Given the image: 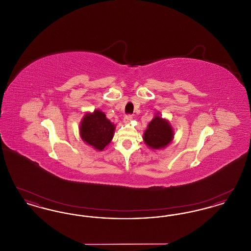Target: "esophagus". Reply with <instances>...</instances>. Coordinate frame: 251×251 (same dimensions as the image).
I'll return each instance as SVG.
<instances>
[{
    "label": "esophagus",
    "instance_id": "obj_1",
    "mask_svg": "<svg viewBox=\"0 0 251 251\" xmlns=\"http://www.w3.org/2000/svg\"><path fill=\"white\" fill-rule=\"evenodd\" d=\"M131 120H132V117H131V115H127V116L124 117V122L125 123H130Z\"/></svg>",
    "mask_w": 251,
    "mask_h": 251
}]
</instances>
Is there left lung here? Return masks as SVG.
I'll use <instances>...</instances> for the list:
<instances>
[{
    "label": "left lung",
    "mask_w": 251,
    "mask_h": 251,
    "mask_svg": "<svg viewBox=\"0 0 251 251\" xmlns=\"http://www.w3.org/2000/svg\"><path fill=\"white\" fill-rule=\"evenodd\" d=\"M173 131L167 120L161 117L155 118L149 123L144 133V141L151 149L158 150L167 147L173 138Z\"/></svg>",
    "instance_id": "left-lung-1"
}]
</instances>
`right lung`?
I'll return each mask as SVG.
<instances>
[{
  "instance_id": "obj_1",
  "label": "right lung",
  "mask_w": 251,
  "mask_h": 251,
  "mask_svg": "<svg viewBox=\"0 0 251 251\" xmlns=\"http://www.w3.org/2000/svg\"><path fill=\"white\" fill-rule=\"evenodd\" d=\"M114 131L115 125L100 110L86 114L80 126L82 139L98 151H102L111 142Z\"/></svg>"
}]
</instances>
